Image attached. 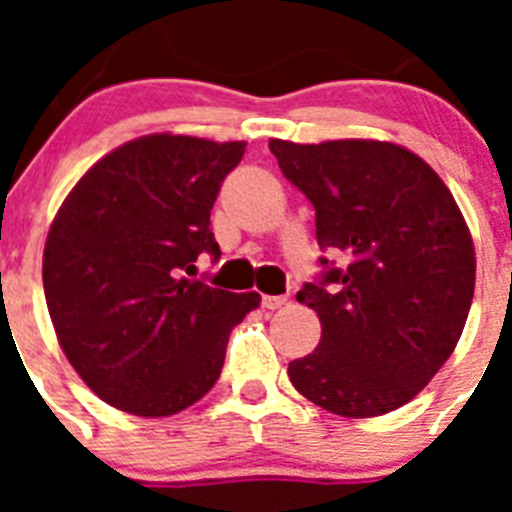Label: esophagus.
Returning a JSON list of instances; mask_svg holds the SVG:
<instances>
[{
	"instance_id": "esophagus-1",
	"label": "esophagus",
	"mask_w": 512,
	"mask_h": 512,
	"mask_svg": "<svg viewBox=\"0 0 512 512\" xmlns=\"http://www.w3.org/2000/svg\"><path fill=\"white\" fill-rule=\"evenodd\" d=\"M261 305H264L266 310H279L282 305H287V297H284V295H264V297H261Z\"/></svg>"
}]
</instances>
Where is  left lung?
<instances>
[{
	"mask_svg": "<svg viewBox=\"0 0 512 512\" xmlns=\"http://www.w3.org/2000/svg\"><path fill=\"white\" fill-rule=\"evenodd\" d=\"M269 148L315 207L318 246L333 256L297 292L323 336L289 379L343 418L402 408L446 364L472 307V235L449 187L395 143L271 138Z\"/></svg>",
	"mask_w": 512,
	"mask_h": 512,
	"instance_id": "obj_1",
	"label": "left lung"
}]
</instances>
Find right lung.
Returning <instances> with one entry per match:
<instances>
[{
  "instance_id": "right-lung-1",
  "label": "right lung",
  "mask_w": 512,
  "mask_h": 512,
  "mask_svg": "<svg viewBox=\"0 0 512 512\" xmlns=\"http://www.w3.org/2000/svg\"><path fill=\"white\" fill-rule=\"evenodd\" d=\"M246 143L189 135L130 140L71 189L43 253V289L63 354L112 408L164 418L210 392L230 330L256 292L210 287L220 256L210 212Z\"/></svg>"
}]
</instances>
